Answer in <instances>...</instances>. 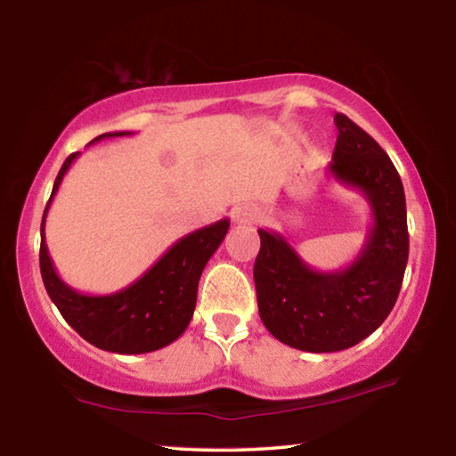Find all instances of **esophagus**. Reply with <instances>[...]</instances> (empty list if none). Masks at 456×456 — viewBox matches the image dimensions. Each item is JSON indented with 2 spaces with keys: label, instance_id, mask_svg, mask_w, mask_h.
<instances>
[{
  "label": "esophagus",
  "instance_id": "obj_1",
  "mask_svg": "<svg viewBox=\"0 0 456 456\" xmlns=\"http://www.w3.org/2000/svg\"><path fill=\"white\" fill-rule=\"evenodd\" d=\"M256 217H257V211H256V207H251V205H239L233 209V219L237 223H249Z\"/></svg>",
  "mask_w": 456,
  "mask_h": 456
}]
</instances>
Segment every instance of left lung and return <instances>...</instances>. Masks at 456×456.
Returning <instances> with one entry per match:
<instances>
[{
  "label": "left lung",
  "mask_w": 456,
  "mask_h": 456,
  "mask_svg": "<svg viewBox=\"0 0 456 456\" xmlns=\"http://www.w3.org/2000/svg\"><path fill=\"white\" fill-rule=\"evenodd\" d=\"M334 122L338 141L328 173L358 189L372 211L358 257L339 272H315L280 233L259 229L253 267L264 326L291 348L315 354L352 348L380 328L408 261L406 199L396 167L346 114L338 112Z\"/></svg>",
  "instance_id": "1"
}]
</instances>
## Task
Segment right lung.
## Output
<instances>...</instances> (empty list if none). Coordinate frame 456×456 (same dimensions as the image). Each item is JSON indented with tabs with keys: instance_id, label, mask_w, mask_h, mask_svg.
<instances>
[{
	"instance_id": "add662e5",
	"label": "right lung",
	"mask_w": 456,
	"mask_h": 456,
	"mask_svg": "<svg viewBox=\"0 0 456 456\" xmlns=\"http://www.w3.org/2000/svg\"><path fill=\"white\" fill-rule=\"evenodd\" d=\"M125 134L133 133H106L96 136L92 142ZM78 154H70L61 165L42 217L40 272L45 291L56 304L61 318L100 350L146 354L165 348L189 326L197 304L200 273L225 239L229 219H221L179 239L149 272L128 288L108 296H84L60 280L44 235L45 215L52 199Z\"/></svg>"
}]
</instances>
